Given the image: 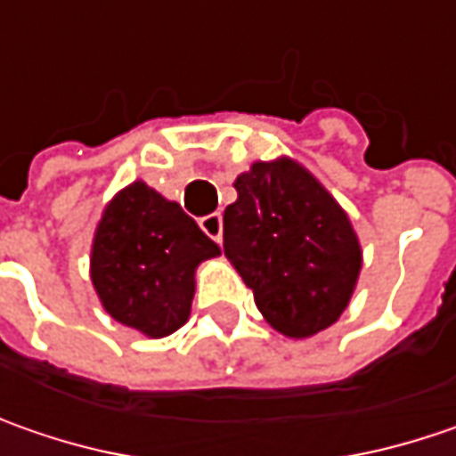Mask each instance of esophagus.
<instances>
[{"label": "esophagus", "mask_w": 456, "mask_h": 456, "mask_svg": "<svg viewBox=\"0 0 456 456\" xmlns=\"http://www.w3.org/2000/svg\"><path fill=\"white\" fill-rule=\"evenodd\" d=\"M201 229H204V234L211 237L214 242H222V214H207V216H201Z\"/></svg>", "instance_id": "1"}]
</instances>
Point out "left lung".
<instances>
[{"mask_svg": "<svg viewBox=\"0 0 456 456\" xmlns=\"http://www.w3.org/2000/svg\"><path fill=\"white\" fill-rule=\"evenodd\" d=\"M224 208V255L267 324L304 339L349 304L362 252L342 207L298 163H255Z\"/></svg>", "mask_w": 456, "mask_h": 456, "instance_id": "left-lung-1", "label": "left lung"}]
</instances>
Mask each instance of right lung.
I'll return each mask as SVG.
<instances>
[{
  "label": "right lung",
  "mask_w": 456,
  "mask_h": 456,
  "mask_svg": "<svg viewBox=\"0 0 456 456\" xmlns=\"http://www.w3.org/2000/svg\"><path fill=\"white\" fill-rule=\"evenodd\" d=\"M216 255V242L183 208L137 181L104 208L91 281L111 319L158 339L186 324L193 273Z\"/></svg>",
  "instance_id": "add662e5"
}]
</instances>
